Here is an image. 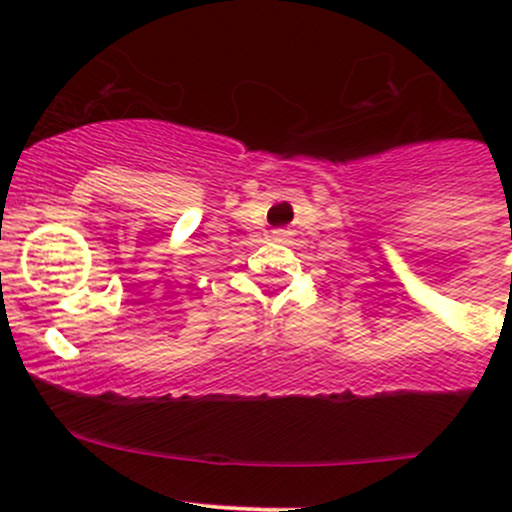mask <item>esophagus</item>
<instances>
[{"label": "esophagus", "instance_id": "1", "mask_svg": "<svg viewBox=\"0 0 512 512\" xmlns=\"http://www.w3.org/2000/svg\"><path fill=\"white\" fill-rule=\"evenodd\" d=\"M287 235H289V232L282 230V227H280V230L272 232V237H275V240H287Z\"/></svg>", "mask_w": 512, "mask_h": 512}]
</instances>
